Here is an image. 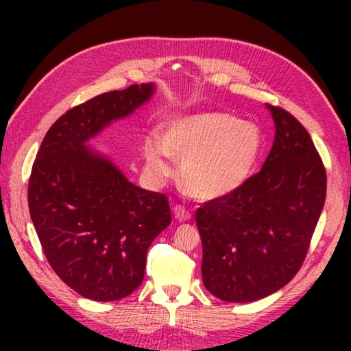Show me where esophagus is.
Here are the masks:
<instances>
[{"label":"esophagus","instance_id":"1","mask_svg":"<svg viewBox=\"0 0 351 351\" xmlns=\"http://www.w3.org/2000/svg\"><path fill=\"white\" fill-rule=\"evenodd\" d=\"M173 215H175V219H178L180 221H187L191 219V213L185 210V208L181 205H176L173 208Z\"/></svg>","mask_w":351,"mask_h":351}]
</instances>
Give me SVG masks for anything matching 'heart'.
I'll list each match as a JSON object with an SVG mask.
<instances>
[{"instance_id":"b5f03b06","label":"heart","mask_w":351,"mask_h":351,"mask_svg":"<svg viewBox=\"0 0 351 351\" xmlns=\"http://www.w3.org/2000/svg\"><path fill=\"white\" fill-rule=\"evenodd\" d=\"M259 126L228 111L170 117L161 138L147 136L143 155L158 180L171 175L167 156L181 162V185L191 197L217 200L249 181L263 152Z\"/></svg>"}]
</instances>
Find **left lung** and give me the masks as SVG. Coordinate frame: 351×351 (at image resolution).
<instances>
[{
    "mask_svg": "<svg viewBox=\"0 0 351 351\" xmlns=\"http://www.w3.org/2000/svg\"><path fill=\"white\" fill-rule=\"evenodd\" d=\"M274 141L264 166L232 195L196 211L202 280L223 302L249 303L294 278L326 200V170L304 126L267 106Z\"/></svg>",
    "mask_w": 351,
    "mask_h": 351,
    "instance_id": "left-lung-1",
    "label": "left lung"
}]
</instances>
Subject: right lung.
Returning a JSON list of instances; mask_svg holds the SVG:
<instances>
[{
    "label": "right lung",
    "mask_w": 351,
    "mask_h": 351,
    "mask_svg": "<svg viewBox=\"0 0 351 351\" xmlns=\"http://www.w3.org/2000/svg\"><path fill=\"white\" fill-rule=\"evenodd\" d=\"M154 93L152 83L132 84L73 107L51 126L33 164L28 208L45 256L95 302L121 300L141 285L149 245L170 225L166 196L134 185L87 145Z\"/></svg>",
    "instance_id": "obj_1"
}]
</instances>
